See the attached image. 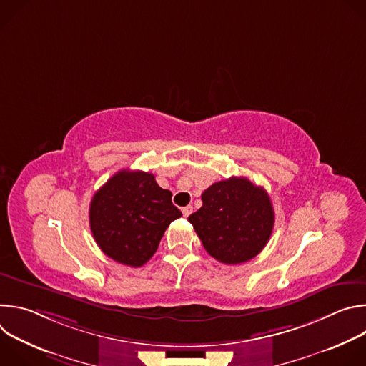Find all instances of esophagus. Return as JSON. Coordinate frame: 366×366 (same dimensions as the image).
I'll return each mask as SVG.
<instances>
[{
    "label": "esophagus",
    "instance_id": "1",
    "mask_svg": "<svg viewBox=\"0 0 366 366\" xmlns=\"http://www.w3.org/2000/svg\"><path fill=\"white\" fill-rule=\"evenodd\" d=\"M191 213H192V207H191V205H187V207H184V208H182V214H184V217H188Z\"/></svg>",
    "mask_w": 366,
    "mask_h": 366
}]
</instances>
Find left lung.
Instances as JSON below:
<instances>
[{
  "label": "left lung",
  "instance_id": "1",
  "mask_svg": "<svg viewBox=\"0 0 366 366\" xmlns=\"http://www.w3.org/2000/svg\"><path fill=\"white\" fill-rule=\"evenodd\" d=\"M202 207L188 217L204 249L226 265L243 264L262 250L274 229L268 192L247 178L232 177L208 187Z\"/></svg>",
  "mask_w": 366,
  "mask_h": 366
}]
</instances>
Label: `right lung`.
<instances>
[{
	"instance_id": "1",
	"label": "right lung",
	"mask_w": 366,
	"mask_h": 366,
	"mask_svg": "<svg viewBox=\"0 0 366 366\" xmlns=\"http://www.w3.org/2000/svg\"><path fill=\"white\" fill-rule=\"evenodd\" d=\"M181 216L172 192L143 171L117 172L95 192L89 205V226L99 249L133 268L147 262L171 222Z\"/></svg>"
}]
</instances>
